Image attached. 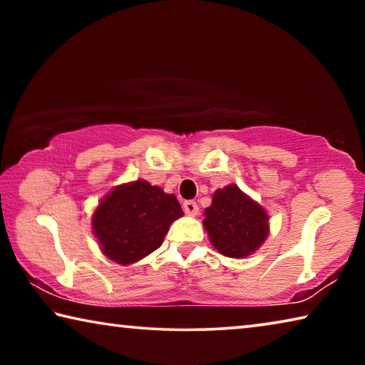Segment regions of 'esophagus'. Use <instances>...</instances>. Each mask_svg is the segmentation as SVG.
<instances>
[{"label":"esophagus","mask_w":365,"mask_h":365,"mask_svg":"<svg viewBox=\"0 0 365 365\" xmlns=\"http://www.w3.org/2000/svg\"><path fill=\"white\" fill-rule=\"evenodd\" d=\"M183 211L187 215H196L197 211H200V207H197L195 201H185L183 202Z\"/></svg>","instance_id":"34e87169"}]
</instances>
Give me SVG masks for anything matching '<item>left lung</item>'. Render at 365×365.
Listing matches in <instances>:
<instances>
[{
    "mask_svg": "<svg viewBox=\"0 0 365 365\" xmlns=\"http://www.w3.org/2000/svg\"><path fill=\"white\" fill-rule=\"evenodd\" d=\"M202 225L214 248L233 259L255 255L270 232L267 211L235 183L214 191Z\"/></svg>",
    "mask_w": 365,
    "mask_h": 365,
    "instance_id": "obj_1",
    "label": "left lung"
}]
</instances>
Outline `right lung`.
<instances>
[{
  "label": "right lung",
  "mask_w": 365,
  "mask_h": 365,
  "mask_svg": "<svg viewBox=\"0 0 365 365\" xmlns=\"http://www.w3.org/2000/svg\"><path fill=\"white\" fill-rule=\"evenodd\" d=\"M182 215L174 195L140 178L117 185L101 197L91 215V228L104 256L130 265L156 251L172 222Z\"/></svg>",
  "instance_id": "1"
}]
</instances>
